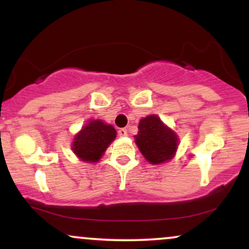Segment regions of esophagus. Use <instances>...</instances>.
I'll return each instance as SVG.
<instances>
[{
    "mask_svg": "<svg viewBox=\"0 0 249 249\" xmlns=\"http://www.w3.org/2000/svg\"><path fill=\"white\" fill-rule=\"evenodd\" d=\"M118 134L121 137H126L127 136V130H126V128H119Z\"/></svg>",
    "mask_w": 249,
    "mask_h": 249,
    "instance_id": "obj_1",
    "label": "esophagus"
}]
</instances>
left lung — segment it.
<instances>
[{
	"mask_svg": "<svg viewBox=\"0 0 249 249\" xmlns=\"http://www.w3.org/2000/svg\"><path fill=\"white\" fill-rule=\"evenodd\" d=\"M138 128V133L134 136L136 144L147 161L158 165L173 158L178 147V136L158 116L142 118Z\"/></svg>",
	"mask_w": 249,
	"mask_h": 249,
	"instance_id": "left-lung-1",
	"label": "left lung"
}]
</instances>
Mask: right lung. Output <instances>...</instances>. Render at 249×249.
Returning <instances> with one entry per match:
<instances>
[{
  "label": "right lung",
  "instance_id": "obj_1",
  "mask_svg": "<svg viewBox=\"0 0 249 249\" xmlns=\"http://www.w3.org/2000/svg\"><path fill=\"white\" fill-rule=\"evenodd\" d=\"M116 128L112 125L95 119L87 123L76 134L72 142L73 153L83 161L97 162L102 158L108 145L115 141Z\"/></svg>",
  "mask_w": 249,
  "mask_h": 249
}]
</instances>
